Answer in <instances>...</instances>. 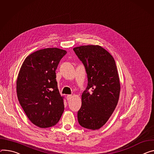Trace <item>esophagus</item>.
Instances as JSON below:
<instances>
[{
	"instance_id": "esophagus-1",
	"label": "esophagus",
	"mask_w": 154,
	"mask_h": 154,
	"mask_svg": "<svg viewBox=\"0 0 154 154\" xmlns=\"http://www.w3.org/2000/svg\"><path fill=\"white\" fill-rule=\"evenodd\" d=\"M72 96L71 94H68L66 97V98H67V101H70L72 99Z\"/></svg>"
}]
</instances>
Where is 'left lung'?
<instances>
[{
  "label": "left lung",
  "mask_w": 154,
  "mask_h": 154,
  "mask_svg": "<svg viewBox=\"0 0 154 154\" xmlns=\"http://www.w3.org/2000/svg\"><path fill=\"white\" fill-rule=\"evenodd\" d=\"M73 50L84 65L88 77V86L82 94V106L77 113L78 122L83 128L98 130L107 122L119 101L120 84L116 62L99 45H83Z\"/></svg>",
  "instance_id": "1"
}]
</instances>
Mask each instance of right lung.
Returning a JSON list of instances; mask_svg holds the SVG:
<instances>
[{
	"instance_id": "1",
	"label": "right lung",
	"mask_w": 154,
	"mask_h": 154,
	"mask_svg": "<svg viewBox=\"0 0 154 154\" xmlns=\"http://www.w3.org/2000/svg\"><path fill=\"white\" fill-rule=\"evenodd\" d=\"M67 53L58 48L37 50L26 58L17 80L18 99L27 117L40 128L57 124L64 111L56 70Z\"/></svg>"
}]
</instances>
